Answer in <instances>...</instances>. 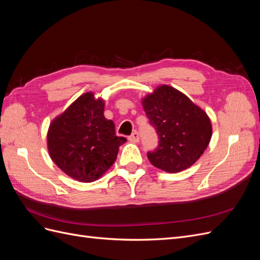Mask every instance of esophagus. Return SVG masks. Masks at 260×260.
<instances>
[{"label": "esophagus", "instance_id": "esophagus-1", "mask_svg": "<svg viewBox=\"0 0 260 260\" xmlns=\"http://www.w3.org/2000/svg\"><path fill=\"white\" fill-rule=\"evenodd\" d=\"M129 141H131V142H139V141H140L139 132H137V131L133 132L132 135L129 137Z\"/></svg>", "mask_w": 260, "mask_h": 260}]
</instances>
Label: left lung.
<instances>
[{
  "mask_svg": "<svg viewBox=\"0 0 260 260\" xmlns=\"http://www.w3.org/2000/svg\"><path fill=\"white\" fill-rule=\"evenodd\" d=\"M158 145L147 152L153 166L164 171H182L198 160L209 144L211 123L206 113L183 93L160 85L142 101Z\"/></svg>",
  "mask_w": 260,
  "mask_h": 260,
  "instance_id": "obj_1",
  "label": "left lung"
}]
</instances>
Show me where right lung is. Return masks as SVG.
I'll use <instances>...</instances> for the list:
<instances>
[{"label":"right lung","mask_w":260,"mask_h":260,"mask_svg":"<svg viewBox=\"0 0 260 260\" xmlns=\"http://www.w3.org/2000/svg\"><path fill=\"white\" fill-rule=\"evenodd\" d=\"M125 141L116 136L114 121L104 116L103 100H95L93 93L78 98L55 118L48 132L51 158L81 182H92L105 174Z\"/></svg>","instance_id":"1"}]
</instances>
